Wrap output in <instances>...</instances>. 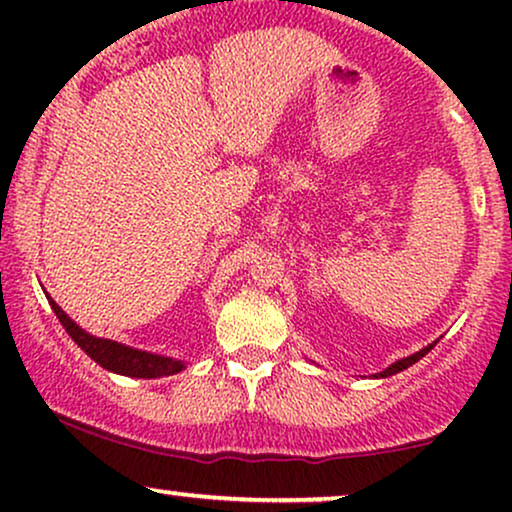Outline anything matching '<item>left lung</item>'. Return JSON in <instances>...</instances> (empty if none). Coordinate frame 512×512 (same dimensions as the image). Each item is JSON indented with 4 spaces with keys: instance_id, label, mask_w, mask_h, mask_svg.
Masks as SVG:
<instances>
[{
    "instance_id": "obj_1",
    "label": "left lung",
    "mask_w": 512,
    "mask_h": 512,
    "mask_svg": "<svg viewBox=\"0 0 512 512\" xmlns=\"http://www.w3.org/2000/svg\"><path fill=\"white\" fill-rule=\"evenodd\" d=\"M431 349H433V344H428V346H424V349H421V351H416V354H411V356H407V358H399V361L392 363L390 368H385L383 373H378V375H375V378H390V375H395V373H399V370L409 368L411 363H416V361H419V358H424V356H426L428 351H431Z\"/></svg>"
}]
</instances>
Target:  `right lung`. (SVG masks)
I'll return each mask as SVG.
<instances>
[{
	"mask_svg": "<svg viewBox=\"0 0 512 512\" xmlns=\"http://www.w3.org/2000/svg\"><path fill=\"white\" fill-rule=\"evenodd\" d=\"M48 301L55 310L57 320L62 322V327L67 330L69 337L74 339L81 349L86 351L98 366H103L105 370H113V373L120 375H129V378H163V375H173L185 370L187 363L178 361V358H168V356H158V354H149V351L142 349H132V346H125L120 342H113V339H101L93 337L86 330H81L79 325L69 317L64 310L57 305L52 298L48 296Z\"/></svg>",
	"mask_w": 512,
	"mask_h": 512,
	"instance_id": "obj_1",
	"label": "right lung"
}]
</instances>
